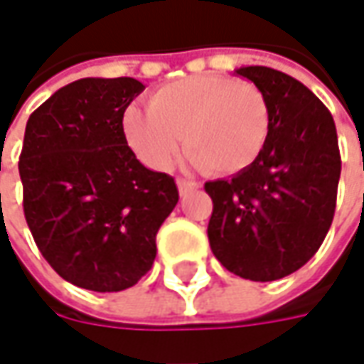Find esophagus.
<instances>
[{
	"label": "esophagus",
	"instance_id": "1",
	"mask_svg": "<svg viewBox=\"0 0 364 364\" xmlns=\"http://www.w3.org/2000/svg\"><path fill=\"white\" fill-rule=\"evenodd\" d=\"M198 188V182H192V180H184V178H180L178 180V190H180V194L184 196V194H188L192 190Z\"/></svg>",
	"mask_w": 364,
	"mask_h": 364
}]
</instances>
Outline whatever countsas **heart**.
<instances>
[{
    "label": "heart",
    "mask_w": 364,
    "mask_h": 364,
    "mask_svg": "<svg viewBox=\"0 0 364 364\" xmlns=\"http://www.w3.org/2000/svg\"><path fill=\"white\" fill-rule=\"evenodd\" d=\"M269 103L251 82L220 75H196L164 85L149 111L129 107L123 135L147 168L174 164L184 137L196 166L215 174H237L257 160L269 137Z\"/></svg>",
    "instance_id": "obj_1"
}]
</instances>
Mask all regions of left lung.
Instances as JSON below:
<instances>
[{
    "mask_svg": "<svg viewBox=\"0 0 364 364\" xmlns=\"http://www.w3.org/2000/svg\"><path fill=\"white\" fill-rule=\"evenodd\" d=\"M269 103L261 156L229 180L206 182L213 198L208 241L229 272L273 282L298 272L328 232L341 178L336 125L300 80L267 66L235 70Z\"/></svg>",
    "mask_w": 364,
    "mask_h": 364,
    "instance_id": "1",
    "label": "left lung"
}]
</instances>
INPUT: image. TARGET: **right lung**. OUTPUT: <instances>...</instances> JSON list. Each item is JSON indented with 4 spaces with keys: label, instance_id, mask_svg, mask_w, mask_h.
I'll return each instance as SVG.
<instances>
[{
    "label": "right lung",
    "instance_id": "right-lung-1",
    "mask_svg": "<svg viewBox=\"0 0 364 364\" xmlns=\"http://www.w3.org/2000/svg\"><path fill=\"white\" fill-rule=\"evenodd\" d=\"M144 89L129 77L80 78L26 123L23 217L52 269L85 289L135 286L178 203L174 178L147 170L123 135V113Z\"/></svg>",
    "mask_w": 364,
    "mask_h": 364
}]
</instances>
